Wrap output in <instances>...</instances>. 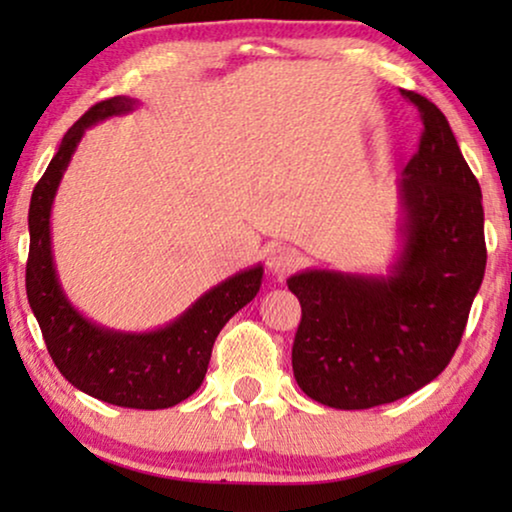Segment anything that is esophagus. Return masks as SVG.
<instances>
[{
    "mask_svg": "<svg viewBox=\"0 0 512 512\" xmlns=\"http://www.w3.org/2000/svg\"><path fill=\"white\" fill-rule=\"evenodd\" d=\"M298 263H300L298 251L286 247V244H277V247H272L268 254V270L277 279H284L289 272L296 270Z\"/></svg>",
    "mask_w": 512,
    "mask_h": 512,
    "instance_id": "obj_1",
    "label": "esophagus"
}]
</instances>
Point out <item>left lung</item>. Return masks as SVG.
I'll return each mask as SVG.
<instances>
[{
    "label": "left lung",
    "instance_id": "obj_1",
    "mask_svg": "<svg viewBox=\"0 0 512 512\" xmlns=\"http://www.w3.org/2000/svg\"><path fill=\"white\" fill-rule=\"evenodd\" d=\"M422 118L405 165L403 249L387 277L307 270L289 277L303 307L293 340L298 387L321 405L366 410L410 396L443 373L464 335L487 265L480 184L450 123L401 90Z\"/></svg>",
    "mask_w": 512,
    "mask_h": 512
}]
</instances>
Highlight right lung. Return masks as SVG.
<instances>
[{
    "label": "right lung",
    "instance_id": "add662e5",
    "mask_svg": "<svg viewBox=\"0 0 512 512\" xmlns=\"http://www.w3.org/2000/svg\"><path fill=\"white\" fill-rule=\"evenodd\" d=\"M130 97L90 107L67 135L34 186L30 200V256L25 289L44 333L48 354L65 380L104 403L163 410L186 401L205 380L216 335L261 289L263 268H249L216 284L172 324L151 333H121L76 312L60 289L51 249V207L76 144L90 125L135 109Z\"/></svg>",
    "mask_w": 512,
    "mask_h": 512
}]
</instances>
